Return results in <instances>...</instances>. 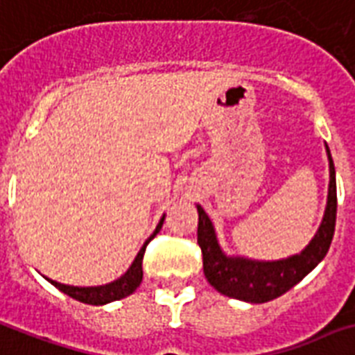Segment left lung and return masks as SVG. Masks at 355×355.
Here are the masks:
<instances>
[{"instance_id":"1","label":"left lung","mask_w":355,"mask_h":355,"mask_svg":"<svg viewBox=\"0 0 355 355\" xmlns=\"http://www.w3.org/2000/svg\"><path fill=\"white\" fill-rule=\"evenodd\" d=\"M326 154L330 161V185H328V201L322 222L317 229L315 236L299 254L263 262L251 260L243 257H227L220 248L216 231L207 212L198 207V243L203 254V273L209 284L225 297L262 304L273 300L286 291L299 284L317 263L321 262L330 249L334 231H336L337 214V189H336V168L328 144Z\"/></svg>"}]
</instances>
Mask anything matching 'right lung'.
Returning <instances> with one entry per match:
<instances>
[{"label":"right lung","instance_id":"right-lung-1","mask_svg":"<svg viewBox=\"0 0 355 355\" xmlns=\"http://www.w3.org/2000/svg\"><path fill=\"white\" fill-rule=\"evenodd\" d=\"M164 222V214L163 218L159 220L157 227H155L154 234L144 242V245L141 248V251L137 253L135 260L132 262V266L128 268V271L121 277V279L113 280L110 284H104V286H92V288H78V286H67V284H60V282H56V280H51V279H45L49 280L51 284L58 288L62 293L69 295L71 299L75 300H80L84 304H93V306H102V304H107V302H113V300H119V299H124V297H128L132 295L133 291L137 290L139 284H141V280H143V257H144V251H146V245L152 238L161 231V227H163Z\"/></svg>","mask_w":355,"mask_h":355}]
</instances>
